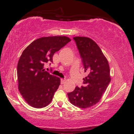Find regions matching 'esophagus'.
<instances>
[{"label": "esophagus", "mask_w": 134, "mask_h": 134, "mask_svg": "<svg viewBox=\"0 0 134 134\" xmlns=\"http://www.w3.org/2000/svg\"><path fill=\"white\" fill-rule=\"evenodd\" d=\"M65 82V79H61V84H64Z\"/></svg>", "instance_id": "1"}]
</instances>
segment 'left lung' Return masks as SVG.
<instances>
[{"instance_id":"8db88e82","label":"left lung","mask_w":134,"mask_h":134,"mask_svg":"<svg viewBox=\"0 0 134 134\" xmlns=\"http://www.w3.org/2000/svg\"><path fill=\"white\" fill-rule=\"evenodd\" d=\"M76 41L82 58L84 72L87 76L83 80V86L76 87L67 94L70 102L80 108L93 107L100 101L111 81L110 66L101 48L93 40L77 36Z\"/></svg>"}]
</instances>
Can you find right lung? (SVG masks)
Here are the masks:
<instances>
[{"label": "right lung", "mask_w": 134, "mask_h": 134, "mask_svg": "<svg viewBox=\"0 0 134 134\" xmlns=\"http://www.w3.org/2000/svg\"><path fill=\"white\" fill-rule=\"evenodd\" d=\"M65 36H48L33 41L23 52L18 64V88L31 107L41 108L50 103L60 79L43 69L53 55L69 41Z\"/></svg>", "instance_id": "add662e5"}]
</instances>
